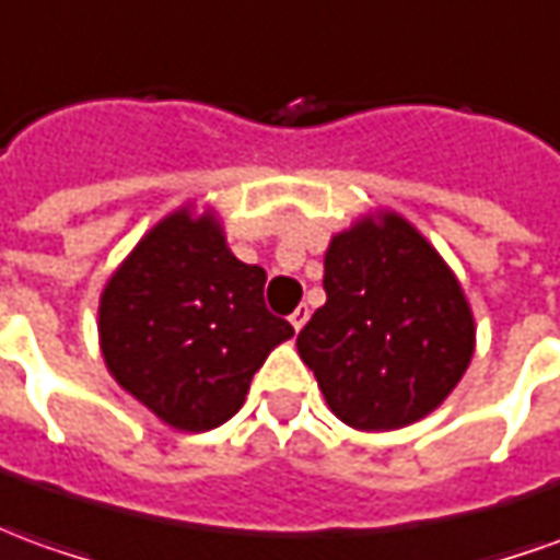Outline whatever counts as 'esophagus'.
I'll list each match as a JSON object with an SVG mask.
<instances>
[{"label": "esophagus", "mask_w": 560, "mask_h": 560, "mask_svg": "<svg viewBox=\"0 0 560 560\" xmlns=\"http://www.w3.org/2000/svg\"><path fill=\"white\" fill-rule=\"evenodd\" d=\"M306 320H308V306L293 308V315H291L293 330H303V324H306Z\"/></svg>", "instance_id": "1"}]
</instances>
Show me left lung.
<instances>
[{
	"instance_id": "obj_1",
	"label": "left lung",
	"mask_w": 560,
	"mask_h": 560,
	"mask_svg": "<svg viewBox=\"0 0 560 560\" xmlns=\"http://www.w3.org/2000/svg\"><path fill=\"white\" fill-rule=\"evenodd\" d=\"M324 291L327 303L300 330L296 351L348 428H406L467 373L470 303L436 248L397 212L336 233Z\"/></svg>"
}]
</instances>
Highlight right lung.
<instances>
[{
    "label": "right lung",
    "instance_id": "right-lung-1",
    "mask_svg": "<svg viewBox=\"0 0 560 560\" xmlns=\"http://www.w3.org/2000/svg\"><path fill=\"white\" fill-rule=\"evenodd\" d=\"M267 272L226 248L212 209L151 226L100 296V346L124 390L175 430L233 418L293 327L264 303Z\"/></svg>",
    "mask_w": 560,
    "mask_h": 560
}]
</instances>
